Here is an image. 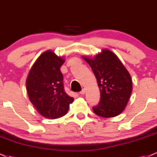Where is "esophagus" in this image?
<instances>
[{"label": "esophagus", "mask_w": 157, "mask_h": 157, "mask_svg": "<svg viewBox=\"0 0 157 157\" xmlns=\"http://www.w3.org/2000/svg\"><path fill=\"white\" fill-rule=\"evenodd\" d=\"M85 93H86V90H85V89H82L80 92V94H81V95H83V94H85Z\"/></svg>", "instance_id": "obj_1"}]
</instances>
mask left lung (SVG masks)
<instances>
[{
	"label": "left lung",
	"mask_w": 157,
	"mask_h": 157,
	"mask_svg": "<svg viewBox=\"0 0 157 157\" xmlns=\"http://www.w3.org/2000/svg\"><path fill=\"white\" fill-rule=\"evenodd\" d=\"M97 78L100 100L93 110L97 116L111 118L121 113L132 90L129 71L110 50L105 49L93 59L83 57Z\"/></svg>",
	"instance_id": "1"
}]
</instances>
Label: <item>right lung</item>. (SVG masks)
Wrapping results in <instances>:
<instances>
[{"label": "right lung", "instance_id": "add662e5", "mask_svg": "<svg viewBox=\"0 0 157 157\" xmlns=\"http://www.w3.org/2000/svg\"><path fill=\"white\" fill-rule=\"evenodd\" d=\"M65 60L48 50L38 58L26 80L30 101L44 118L55 119L67 114L74 99L64 90L60 70Z\"/></svg>", "mask_w": 157, "mask_h": 157}]
</instances>
